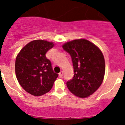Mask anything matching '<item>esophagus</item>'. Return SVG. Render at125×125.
<instances>
[{
	"label": "esophagus",
	"instance_id": "obj_1",
	"mask_svg": "<svg viewBox=\"0 0 125 125\" xmlns=\"http://www.w3.org/2000/svg\"><path fill=\"white\" fill-rule=\"evenodd\" d=\"M63 75V71H61L60 73H59V76H60V78H62Z\"/></svg>",
	"mask_w": 125,
	"mask_h": 125
}]
</instances>
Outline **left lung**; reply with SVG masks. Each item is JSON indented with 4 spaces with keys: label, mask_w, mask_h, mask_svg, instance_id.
I'll return each instance as SVG.
<instances>
[{
    "label": "left lung",
    "mask_w": 125,
    "mask_h": 125,
    "mask_svg": "<svg viewBox=\"0 0 125 125\" xmlns=\"http://www.w3.org/2000/svg\"><path fill=\"white\" fill-rule=\"evenodd\" d=\"M71 56L74 76L67 82L68 90L80 98H86L96 92L105 73L103 55L98 47L85 39H78L63 45Z\"/></svg>",
    "instance_id": "8db88e82"
}]
</instances>
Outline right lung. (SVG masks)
Segmentation results:
<instances>
[{
    "instance_id": "1",
    "label": "right lung",
    "mask_w": 125,
    "mask_h": 125,
    "mask_svg": "<svg viewBox=\"0 0 125 125\" xmlns=\"http://www.w3.org/2000/svg\"><path fill=\"white\" fill-rule=\"evenodd\" d=\"M53 42L35 40L22 48L15 60V74L19 84L33 96L43 95L52 89L58 75L53 72L45 53Z\"/></svg>"
}]
</instances>
